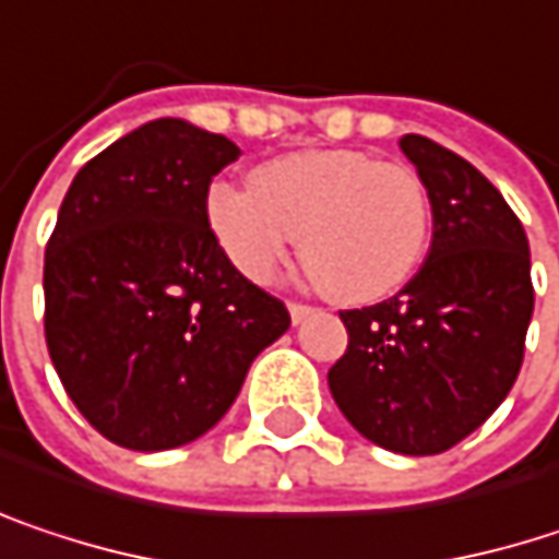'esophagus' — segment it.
<instances>
[{
	"instance_id": "obj_1",
	"label": "esophagus",
	"mask_w": 559,
	"mask_h": 559,
	"mask_svg": "<svg viewBox=\"0 0 559 559\" xmlns=\"http://www.w3.org/2000/svg\"><path fill=\"white\" fill-rule=\"evenodd\" d=\"M287 310H290V320H294V326H297V323H304L307 317H313V313H317V310H313V307H307V304H290Z\"/></svg>"
}]
</instances>
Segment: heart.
Returning a JSON list of instances; mask_svg holds the SVG:
<instances>
[{
	"label": "heart",
	"mask_w": 559,
	"mask_h": 559,
	"mask_svg": "<svg viewBox=\"0 0 559 559\" xmlns=\"http://www.w3.org/2000/svg\"><path fill=\"white\" fill-rule=\"evenodd\" d=\"M207 227L229 265L269 281L300 233V259L338 304H374L419 269L431 229L416 169L358 150H300L207 191Z\"/></svg>",
	"instance_id": "obj_1"
}]
</instances>
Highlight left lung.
<instances>
[{
  "mask_svg": "<svg viewBox=\"0 0 559 559\" xmlns=\"http://www.w3.org/2000/svg\"><path fill=\"white\" fill-rule=\"evenodd\" d=\"M429 191L431 246L396 297L338 313L348 348L330 368L342 416L396 454H441L496 413L525 358L534 313L528 236L457 153L406 133Z\"/></svg>",
  "mask_w": 559,
  "mask_h": 559,
  "instance_id": "8db88e82",
  "label": "left lung"
}]
</instances>
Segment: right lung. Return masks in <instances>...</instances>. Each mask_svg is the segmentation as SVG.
<instances>
[{
	"instance_id": "obj_1",
	"label": "right lung",
	"mask_w": 559,
	"mask_h": 559,
	"mask_svg": "<svg viewBox=\"0 0 559 559\" xmlns=\"http://www.w3.org/2000/svg\"><path fill=\"white\" fill-rule=\"evenodd\" d=\"M239 146L181 118L115 140L73 178L44 252V335L76 409L130 451L211 431L290 317L207 227Z\"/></svg>"
}]
</instances>
